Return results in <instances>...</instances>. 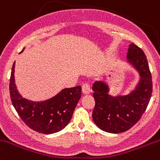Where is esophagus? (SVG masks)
<instances>
[{"label":"esophagus","mask_w":160,"mask_h":160,"mask_svg":"<svg viewBox=\"0 0 160 160\" xmlns=\"http://www.w3.org/2000/svg\"><path fill=\"white\" fill-rule=\"evenodd\" d=\"M90 92H91V88H90L89 85L88 84H84L82 85V93L84 95H88Z\"/></svg>","instance_id":"1"}]
</instances>
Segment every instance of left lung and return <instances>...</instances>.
<instances>
[{"label": "left lung", "instance_id": "left-lung-1", "mask_svg": "<svg viewBox=\"0 0 160 160\" xmlns=\"http://www.w3.org/2000/svg\"><path fill=\"white\" fill-rule=\"evenodd\" d=\"M126 58L128 65L139 76L138 83L127 95H110L109 85L103 81H96L92 85L95 101L92 118L106 132H124L132 127L145 112L152 96V75L143 51L131 43Z\"/></svg>", "mask_w": 160, "mask_h": 160}]
</instances>
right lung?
<instances>
[{
	"instance_id": "add662e5",
	"label": "right lung",
	"mask_w": 160,
	"mask_h": 160,
	"mask_svg": "<svg viewBox=\"0 0 160 160\" xmlns=\"http://www.w3.org/2000/svg\"><path fill=\"white\" fill-rule=\"evenodd\" d=\"M14 67L15 62L13 64L10 78V96L21 119L31 129L44 134H52L63 129L70 122L82 96V87L64 88L44 101H31L22 97L18 91Z\"/></svg>"
}]
</instances>
